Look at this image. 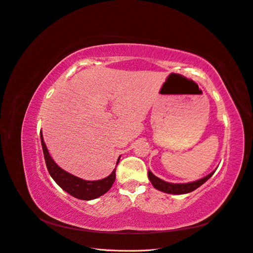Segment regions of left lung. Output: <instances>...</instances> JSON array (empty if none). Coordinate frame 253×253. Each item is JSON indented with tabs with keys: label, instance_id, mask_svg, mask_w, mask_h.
I'll return each instance as SVG.
<instances>
[{
	"label": "left lung",
	"instance_id": "8db88e82",
	"mask_svg": "<svg viewBox=\"0 0 253 253\" xmlns=\"http://www.w3.org/2000/svg\"><path fill=\"white\" fill-rule=\"evenodd\" d=\"M215 170H213L212 172H210L206 176L200 178V180L190 182V183H183V184H174V183L165 182L164 180H162V178L154 175L150 170H148V177L154 188L162 192L169 193V194H185L198 189L200 186H202L206 181H208L211 176H212V174L215 172Z\"/></svg>",
	"mask_w": 253,
	"mask_h": 253
}]
</instances>
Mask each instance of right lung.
<instances>
[{
	"label": "right lung",
	"instance_id": "obj_1",
	"mask_svg": "<svg viewBox=\"0 0 253 253\" xmlns=\"http://www.w3.org/2000/svg\"><path fill=\"white\" fill-rule=\"evenodd\" d=\"M41 143H42L44 159H45L48 172H49L50 176L64 191H66L67 193L72 195V197H75L76 199L83 200V201H90V200L97 199L99 197H101V195L107 192L111 188L112 184L115 183L116 168L107 177L102 178V180H97V181L83 180V178H80L76 175L67 172V171H65L53 161L49 152H48L47 146L44 142L42 131H41ZM120 158L118 159L117 165L120 161Z\"/></svg>",
	"mask_w": 253,
	"mask_h": 253
}]
</instances>
